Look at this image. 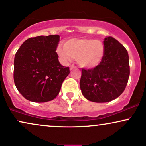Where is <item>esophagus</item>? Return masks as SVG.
I'll list each match as a JSON object with an SVG mask.
<instances>
[{
	"label": "esophagus",
	"instance_id": "1",
	"mask_svg": "<svg viewBox=\"0 0 146 146\" xmlns=\"http://www.w3.org/2000/svg\"><path fill=\"white\" fill-rule=\"evenodd\" d=\"M74 68H76V67L75 66H74V65H71V66H70V70H72L73 69H74Z\"/></svg>",
	"mask_w": 146,
	"mask_h": 146
}]
</instances>
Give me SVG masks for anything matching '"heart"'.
Wrapping results in <instances>:
<instances>
[{"mask_svg":"<svg viewBox=\"0 0 146 146\" xmlns=\"http://www.w3.org/2000/svg\"><path fill=\"white\" fill-rule=\"evenodd\" d=\"M56 52L65 64L76 59L80 67L91 68L100 64L105 53V46L100 40L92 38H72L57 46Z\"/></svg>","mask_w":146,"mask_h":146,"instance_id":"b5f03b06","label":"heart"}]
</instances>
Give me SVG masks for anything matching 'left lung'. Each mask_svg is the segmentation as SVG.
Segmentation results:
<instances>
[{
  "mask_svg": "<svg viewBox=\"0 0 146 146\" xmlns=\"http://www.w3.org/2000/svg\"><path fill=\"white\" fill-rule=\"evenodd\" d=\"M105 53L98 66L82 69L80 87L88 100L97 103L110 102L119 97L128 82L130 67L127 49L114 38L104 40Z\"/></svg>",
  "mask_w": 146,
  "mask_h": 146,
  "instance_id": "obj_1",
  "label": "left lung"
}]
</instances>
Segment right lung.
I'll return each mask as SVG.
<instances>
[{"mask_svg": "<svg viewBox=\"0 0 146 146\" xmlns=\"http://www.w3.org/2000/svg\"><path fill=\"white\" fill-rule=\"evenodd\" d=\"M59 35L39 36L23 42L14 59V82L26 100L46 102L57 97L70 74L58 60Z\"/></svg>", "mask_w": 146, "mask_h": 146, "instance_id": "1", "label": "right lung"}]
</instances>
